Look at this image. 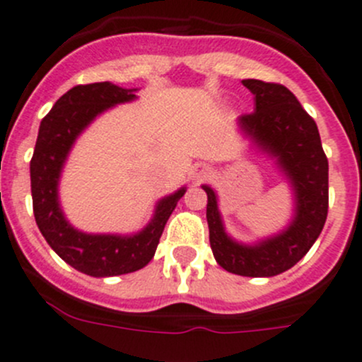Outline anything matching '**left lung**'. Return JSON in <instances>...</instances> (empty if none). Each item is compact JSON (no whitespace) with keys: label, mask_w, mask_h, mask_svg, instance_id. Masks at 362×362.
Listing matches in <instances>:
<instances>
[{"label":"left lung","mask_w":362,"mask_h":362,"mask_svg":"<svg viewBox=\"0 0 362 362\" xmlns=\"http://www.w3.org/2000/svg\"><path fill=\"white\" fill-rule=\"evenodd\" d=\"M243 86L253 93L255 110L239 116L238 127L253 148L276 162L294 193V216L278 234L245 245L227 234L216 192L202 185L206 218L211 250L225 271L269 278L296 266L320 235L329 207V163L317 123L291 89L257 78H245Z\"/></svg>","instance_id":"8db88e82"}]
</instances>
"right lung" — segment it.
I'll return each instance as SVG.
<instances>
[{"instance_id":"add662e5","label":"right lung","mask_w":362,"mask_h":362,"mask_svg":"<svg viewBox=\"0 0 362 362\" xmlns=\"http://www.w3.org/2000/svg\"><path fill=\"white\" fill-rule=\"evenodd\" d=\"M135 91L112 82L71 88L42 119L30 163L33 213L42 235L64 262L95 278L119 276L148 266L167 220L186 192L182 186L158 200L149 223L135 234H88L64 218L59 204V180L75 141L100 114L137 98Z\"/></svg>"}]
</instances>
